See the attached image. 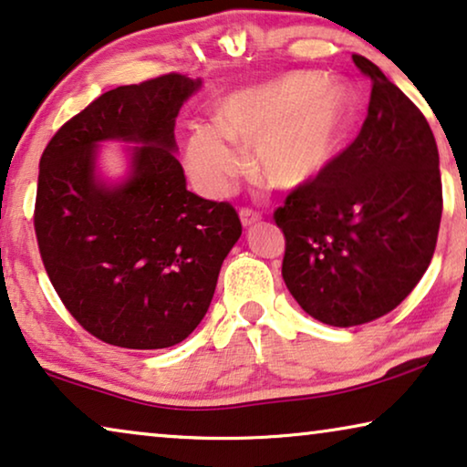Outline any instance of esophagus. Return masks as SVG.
Returning a JSON list of instances; mask_svg holds the SVG:
<instances>
[{"mask_svg": "<svg viewBox=\"0 0 467 467\" xmlns=\"http://www.w3.org/2000/svg\"><path fill=\"white\" fill-rule=\"evenodd\" d=\"M240 219H242V225L250 227V225H254V223L261 221V213L254 211V208L244 206V208H240Z\"/></svg>", "mask_w": 467, "mask_h": 467, "instance_id": "34e87169", "label": "esophagus"}]
</instances>
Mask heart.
I'll return each instance as SVG.
<instances>
[{
    "mask_svg": "<svg viewBox=\"0 0 467 467\" xmlns=\"http://www.w3.org/2000/svg\"><path fill=\"white\" fill-rule=\"evenodd\" d=\"M348 97L317 73L296 71L223 100L217 126L195 124L187 171L206 193H223L242 171L229 143L254 147L250 171L272 189H295L328 164L346 126Z\"/></svg>",
    "mask_w": 467,
    "mask_h": 467,
    "instance_id": "obj_1",
    "label": "heart"
}]
</instances>
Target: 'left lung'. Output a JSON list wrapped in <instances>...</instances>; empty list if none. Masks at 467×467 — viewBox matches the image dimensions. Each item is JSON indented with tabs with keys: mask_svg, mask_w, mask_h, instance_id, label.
<instances>
[{
	"mask_svg": "<svg viewBox=\"0 0 467 467\" xmlns=\"http://www.w3.org/2000/svg\"><path fill=\"white\" fill-rule=\"evenodd\" d=\"M367 119L274 221L286 248L282 278L296 303L330 327H358L410 295L434 256L442 217L438 147L428 119L368 58Z\"/></svg>",
	"mask_w": 467,
	"mask_h": 467,
	"instance_id": "obj_1",
	"label": "left lung"
}]
</instances>
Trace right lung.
Wrapping results in <instances>:
<instances>
[{
    "label": "right lung",
    "instance_id": "add662e5",
    "mask_svg": "<svg viewBox=\"0 0 467 467\" xmlns=\"http://www.w3.org/2000/svg\"><path fill=\"white\" fill-rule=\"evenodd\" d=\"M198 88L168 73L100 94L39 160L33 225L46 274L79 327L109 346L161 349L192 335L242 235L235 208L187 192L174 158V118ZM109 138L144 143L119 188L93 174L96 143Z\"/></svg>",
    "mask_w": 467,
    "mask_h": 467
}]
</instances>
